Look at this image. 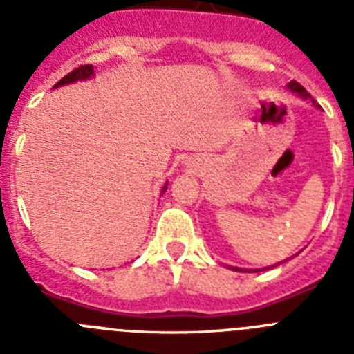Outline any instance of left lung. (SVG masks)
Instances as JSON below:
<instances>
[{
  "label": "left lung",
  "mask_w": 354,
  "mask_h": 354,
  "mask_svg": "<svg viewBox=\"0 0 354 354\" xmlns=\"http://www.w3.org/2000/svg\"><path fill=\"white\" fill-rule=\"evenodd\" d=\"M287 88H289L290 92L296 93V95L301 97V99H305V101H312V104H314L315 108H319V104H315V101L310 97V93L306 92V90L303 88V86L298 83V81H290V83L287 84ZM232 270L234 271H246V270H241V268H232ZM268 270H270V268H268ZM255 271H259V270H255Z\"/></svg>",
  "instance_id": "8db88e82"
}]
</instances>
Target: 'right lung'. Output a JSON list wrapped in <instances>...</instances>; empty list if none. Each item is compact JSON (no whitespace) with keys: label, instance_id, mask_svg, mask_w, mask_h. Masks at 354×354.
<instances>
[{"label":"right lung","instance_id":"add662e5","mask_svg":"<svg viewBox=\"0 0 354 354\" xmlns=\"http://www.w3.org/2000/svg\"><path fill=\"white\" fill-rule=\"evenodd\" d=\"M92 76H93V67H92V65H81V67H77V68H74V71H72V72H68L67 76L62 77V80L55 84V88H58V86H64V84H68V83H76V81L90 80V77H92ZM167 186H168V183L165 184V186H162L161 195L165 192H167Z\"/></svg>","mask_w":354,"mask_h":354}]
</instances>
